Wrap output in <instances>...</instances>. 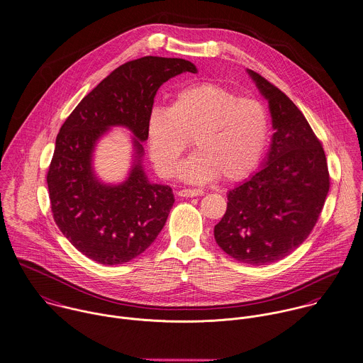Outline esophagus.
<instances>
[{"instance_id": "esophagus-1", "label": "esophagus", "mask_w": 363, "mask_h": 363, "mask_svg": "<svg viewBox=\"0 0 363 363\" xmlns=\"http://www.w3.org/2000/svg\"><path fill=\"white\" fill-rule=\"evenodd\" d=\"M178 195L184 196V198H194V196L203 195V191L202 189H181L178 192Z\"/></svg>"}]
</instances>
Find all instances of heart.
<instances>
[{"mask_svg": "<svg viewBox=\"0 0 363 363\" xmlns=\"http://www.w3.org/2000/svg\"><path fill=\"white\" fill-rule=\"evenodd\" d=\"M269 135L270 116L260 100L209 82L181 89L168 108L155 107L147 120L150 157L164 178L177 172L194 137L196 151L179 175L195 184L245 178L259 165Z\"/></svg>", "mask_w": 363, "mask_h": 363, "instance_id": "1", "label": "heart"}]
</instances>
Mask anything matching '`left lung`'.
Returning <instances> with one entry per match:
<instances>
[{
  "mask_svg": "<svg viewBox=\"0 0 363 363\" xmlns=\"http://www.w3.org/2000/svg\"><path fill=\"white\" fill-rule=\"evenodd\" d=\"M249 73L269 100L276 133L263 169L229 191L215 239L238 262L264 266L308 238L331 182L323 143L301 110L266 77Z\"/></svg>",
  "mask_w": 363,
  "mask_h": 363,
  "instance_id": "8db88e82",
  "label": "left lung"
}]
</instances>
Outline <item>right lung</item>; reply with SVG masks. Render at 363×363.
Segmentation results:
<instances>
[{
	"label": "right lung",
	"instance_id": "1",
	"mask_svg": "<svg viewBox=\"0 0 363 363\" xmlns=\"http://www.w3.org/2000/svg\"><path fill=\"white\" fill-rule=\"evenodd\" d=\"M182 72L195 73L196 67L178 57L144 56L125 62L84 96L60 127L46 174L53 220L96 263L116 266L133 260L167 222L172 189L148 182L140 164L141 141L147 140L157 90ZM110 125H125L136 135V164L118 187L100 184L91 171L94 143Z\"/></svg>",
	"mask_w": 363,
	"mask_h": 363
}]
</instances>
